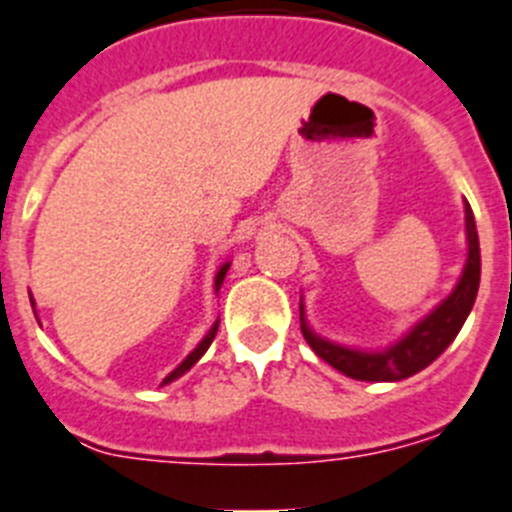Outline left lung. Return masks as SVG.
Segmentation results:
<instances>
[{
  "mask_svg": "<svg viewBox=\"0 0 512 512\" xmlns=\"http://www.w3.org/2000/svg\"><path fill=\"white\" fill-rule=\"evenodd\" d=\"M466 220V264L461 269L456 287L445 300H440L425 318H419L412 329L401 339L383 349H357L347 344L331 342L326 336L310 329L305 316V303L300 298V329L305 342L321 360L331 368L344 373L347 378L370 383H396L409 375L425 370L430 362L443 355L448 344L453 342L474 308L476 292H479V277H482V253H479V235H476L474 212L469 202H464Z\"/></svg>",
  "mask_w": 512,
  "mask_h": 512,
  "instance_id": "1",
  "label": "left lung"
}]
</instances>
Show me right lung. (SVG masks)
Here are the masks:
<instances>
[{
  "label": "right lung",
  "instance_id": "add662e5",
  "mask_svg": "<svg viewBox=\"0 0 512 512\" xmlns=\"http://www.w3.org/2000/svg\"><path fill=\"white\" fill-rule=\"evenodd\" d=\"M227 269H230V261H225V264L220 266V269H217V274H214V292H220V287H222V282H225V274H227ZM30 305H36L33 303V298H30ZM217 326H220V321H214L212 323V329L207 331V334H204V339L199 344H196L194 349H191L189 355H186V360L181 362V365H178L176 370H173V373H168L163 378V386H168V383H173V381H178V378H181L183 373H189L191 368H194L196 362L202 360L204 357V352H207L209 349V344L214 342V336H217Z\"/></svg>",
  "mask_w": 512,
  "mask_h": 512
}]
</instances>
